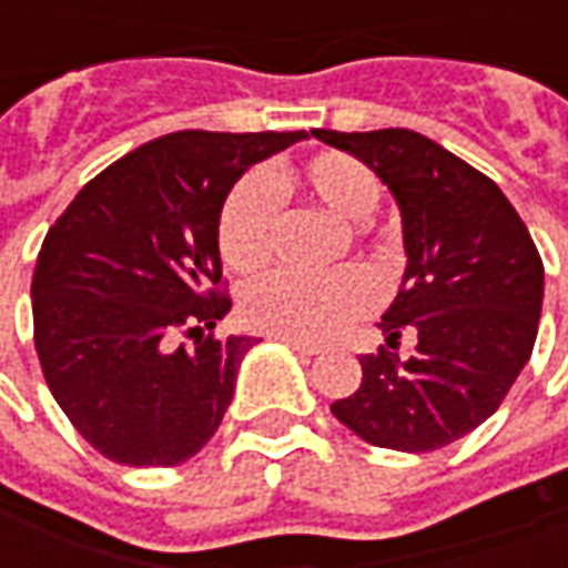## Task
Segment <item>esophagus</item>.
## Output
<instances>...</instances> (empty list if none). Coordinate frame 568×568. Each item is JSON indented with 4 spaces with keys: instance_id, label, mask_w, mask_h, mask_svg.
<instances>
[{
    "instance_id": "1",
    "label": "esophagus",
    "mask_w": 568,
    "mask_h": 568,
    "mask_svg": "<svg viewBox=\"0 0 568 568\" xmlns=\"http://www.w3.org/2000/svg\"><path fill=\"white\" fill-rule=\"evenodd\" d=\"M276 341H283L285 346H292L295 353H301V356H320L322 346L320 344H310V341H297V337H276Z\"/></svg>"
}]
</instances>
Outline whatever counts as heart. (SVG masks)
Instances as JSON below:
<instances>
[{
  "label": "heart",
  "instance_id": "1",
  "mask_svg": "<svg viewBox=\"0 0 568 568\" xmlns=\"http://www.w3.org/2000/svg\"><path fill=\"white\" fill-rule=\"evenodd\" d=\"M301 187L310 200L362 222L381 203V179L368 163L344 151H325L301 170L240 179L219 212V252L231 271L252 273L273 255L280 227L276 191ZM381 297V285L365 267H346L328 280H301L295 273H267L243 288L240 316L246 325L276 337L322 341L341 325L368 313Z\"/></svg>",
  "mask_w": 568,
  "mask_h": 568
}]
</instances>
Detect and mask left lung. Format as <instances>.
<instances>
[{"label": "left lung", "instance_id": "1", "mask_svg": "<svg viewBox=\"0 0 568 568\" xmlns=\"http://www.w3.org/2000/svg\"><path fill=\"white\" fill-rule=\"evenodd\" d=\"M381 175L402 210L405 280L362 356V386L332 414L374 447L428 453L493 417L532 356L545 267L501 187L438 142L405 128L313 130ZM412 356L394 353L400 334Z\"/></svg>", "mask_w": 568, "mask_h": 568}]
</instances>
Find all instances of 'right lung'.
I'll return each instance as SVG.
<instances>
[{
  "label": "right lung",
  "instance_id": "obj_1",
  "mask_svg": "<svg viewBox=\"0 0 568 568\" xmlns=\"http://www.w3.org/2000/svg\"><path fill=\"white\" fill-rule=\"evenodd\" d=\"M297 133L179 130L81 187L32 273V328L48 389L105 459L166 468L222 426L255 337H215L231 310L219 212L252 163ZM195 337L174 346V334Z\"/></svg>",
  "mask_w": 568,
  "mask_h": 568
}]
</instances>
